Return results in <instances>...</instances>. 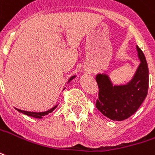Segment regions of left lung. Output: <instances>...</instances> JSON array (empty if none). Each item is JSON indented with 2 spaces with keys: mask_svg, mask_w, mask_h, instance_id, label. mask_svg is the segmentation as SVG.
Masks as SVG:
<instances>
[{
  "mask_svg": "<svg viewBox=\"0 0 155 155\" xmlns=\"http://www.w3.org/2000/svg\"><path fill=\"white\" fill-rule=\"evenodd\" d=\"M140 64L132 80L124 85H113L108 75L98 74L96 81L98 98L96 107L105 117L113 121H123L138 110L147 96L149 69L141 49L136 46Z\"/></svg>",
  "mask_w": 155,
  "mask_h": 155,
  "instance_id": "1",
  "label": "left lung"
}]
</instances>
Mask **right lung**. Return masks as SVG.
I'll return each mask as SVG.
<instances>
[{"instance_id":"right-lung-1","label":"right lung","mask_w":155,"mask_h":155,"mask_svg":"<svg viewBox=\"0 0 155 155\" xmlns=\"http://www.w3.org/2000/svg\"><path fill=\"white\" fill-rule=\"evenodd\" d=\"M75 77V76H72V77H71V79L69 80L68 82H70V81H71V80H73L74 78ZM57 107V106H55L53 107L52 108H51L50 110H48V111H47V112H42V113H34V112H28V111H24V110H20V109H18V108H16V110L18 111V112H19V113H24V114H25V115H27V116H29V117H35V118H42V117L43 116H45V115H48V113H51L53 110L56 108Z\"/></svg>"}]
</instances>
